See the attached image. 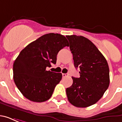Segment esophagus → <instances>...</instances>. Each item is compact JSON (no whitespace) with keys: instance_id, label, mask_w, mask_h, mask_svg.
Masks as SVG:
<instances>
[{"instance_id":"1","label":"esophagus","mask_w":122,"mask_h":122,"mask_svg":"<svg viewBox=\"0 0 122 122\" xmlns=\"http://www.w3.org/2000/svg\"><path fill=\"white\" fill-rule=\"evenodd\" d=\"M68 75H69L68 74H65V73H63V74H62V76L63 77V78H65V77L68 76Z\"/></svg>"}]
</instances>
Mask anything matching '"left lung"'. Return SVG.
I'll list each match as a JSON object with an SVG mask.
<instances>
[{"instance_id":"obj_1","label":"left lung","mask_w":122,"mask_h":122,"mask_svg":"<svg viewBox=\"0 0 122 122\" xmlns=\"http://www.w3.org/2000/svg\"><path fill=\"white\" fill-rule=\"evenodd\" d=\"M73 56L75 68H80V78L72 77L73 83L66 88L69 101L76 107L94 105L102 97L110 84L109 68L106 59L87 38L66 36Z\"/></svg>"}]
</instances>
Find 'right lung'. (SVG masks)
I'll return each instance as SVG.
<instances>
[{"label": "right lung", "mask_w": 122, "mask_h": 122, "mask_svg": "<svg viewBox=\"0 0 122 122\" xmlns=\"http://www.w3.org/2000/svg\"><path fill=\"white\" fill-rule=\"evenodd\" d=\"M65 46H69L65 36L49 33L21 50L14 63L13 73L15 84L24 97L37 102H44L51 97L62 74L46 68L56 63L57 53Z\"/></svg>", "instance_id": "1"}]
</instances>
